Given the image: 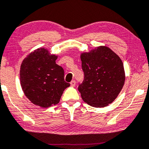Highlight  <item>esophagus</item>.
Wrapping results in <instances>:
<instances>
[{
    "label": "esophagus",
    "instance_id": "obj_1",
    "mask_svg": "<svg viewBox=\"0 0 149 149\" xmlns=\"http://www.w3.org/2000/svg\"><path fill=\"white\" fill-rule=\"evenodd\" d=\"M75 83H76V82H75V80H72V81L70 82L71 86H72V87H74V86H75Z\"/></svg>",
    "mask_w": 149,
    "mask_h": 149
}]
</instances>
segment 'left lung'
Wrapping results in <instances>:
<instances>
[{
    "instance_id": "left-lung-1",
    "label": "left lung",
    "mask_w": 149,
    "mask_h": 149,
    "mask_svg": "<svg viewBox=\"0 0 149 149\" xmlns=\"http://www.w3.org/2000/svg\"><path fill=\"white\" fill-rule=\"evenodd\" d=\"M84 78L78 90L83 100L93 107H105L120 92L125 81L123 63L107 47H97L81 55Z\"/></svg>"
}]
</instances>
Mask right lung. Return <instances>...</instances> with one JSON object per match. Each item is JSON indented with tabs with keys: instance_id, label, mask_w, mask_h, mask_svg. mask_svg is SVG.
<instances>
[{
	"instance_id": "right-lung-1",
	"label": "right lung",
	"mask_w": 149,
	"mask_h": 149,
	"mask_svg": "<svg viewBox=\"0 0 149 149\" xmlns=\"http://www.w3.org/2000/svg\"><path fill=\"white\" fill-rule=\"evenodd\" d=\"M57 57L44 48L30 53L21 65L20 80L26 97L43 108L58 104L64 90L70 86L64 80V70L55 63Z\"/></svg>"
}]
</instances>
